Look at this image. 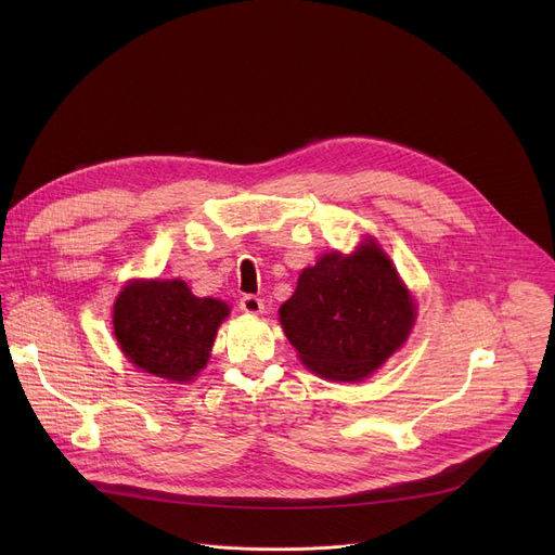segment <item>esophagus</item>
I'll return each instance as SVG.
<instances>
[{"instance_id": "obj_1", "label": "esophagus", "mask_w": 555, "mask_h": 555, "mask_svg": "<svg viewBox=\"0 0 555 555\" xmlns=\"http://www.w3.org/2000/svg\"><path fill=\"white\" fill-rule=\"evenodd\" d=\"M240 307H242V311H246V313H261V311H263V298H259V296H255V294H244V296L240 298Z\"/></svg>"}]
</instances>
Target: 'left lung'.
I'll return each mask as SVG.
<instances>
[{"instance_id":"1","label":"left lung","mask_w":555,"mask_h":555,"mask_svg":"<svg viewBox=\"0 0 555 555\" xmlns=\"http://www.w3.org/2000/svg\"><path fill=\"white\" fill-rule=\"evenodd\" d=\"M281 325L302 364L327 379L358 382L402 347L415 305L377 246L325 255L302 270L281 307Z\"/></svg>"}]
</instances>
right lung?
Here are the masks:
<instances>
[{
  "mask_svg": "<svg viewBox=\"0 0 555 555\" xmlns=\"http://www.w3.org/2000/svg\"><path fill=\"white\" fill-rule=\"evenodd\" d=\"M225 315V302L197 298L184 281H140L114 305V334L138 369L189 382L206 366Z\"/></svg>",
  "mask_w": 555,
  "mask_h": 555,
  "instance_id": "obj_1",
  "label": "right lung"
}]
</instances>
